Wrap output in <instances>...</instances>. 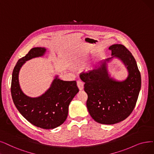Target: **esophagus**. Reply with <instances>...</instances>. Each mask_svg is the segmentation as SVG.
<instances>
[{
    "mask_svg": "<svg viewBox=\"0 0 154 154\" xmlns=\"http://www.w3.org/2000/svg\"><path fill=\"white\" fill-rule=\"evenodd\" d=\"M77 84L78 88L80 90H82L84 89V83L82 81H81V80H79V81H77Z\"/></svg>",
    "mask_w": 154,
    "mask_h": 154,
    "instance_id": "1",
    "label": "esophagus"
}]
</instances>
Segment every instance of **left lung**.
<instances>
[{
  "label": "left lung",
  "mask_w": 154,
  "mask_h": 154,
  "mask_svg": "<svg viewBox=\"0 0 154 154\" xmlns=\"http://www.w3.org/2000/svg\"><path fill=\"white\" fill-rule=\"evenodd\" d=\"M112 57L121 59L128 70V77L118 82L110 78L106 62L97 69L82 73L80 77L85 82L88 94L87 108L91 117L99 123L113 125L128 118L135 108L140 88L141 75L135 59L123 45L116 44L109 48Z\"/></svg>",
  "instance_id": "obj_1"
}]
</instances>
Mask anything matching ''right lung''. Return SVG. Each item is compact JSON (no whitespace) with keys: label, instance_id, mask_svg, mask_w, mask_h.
<instances>
[{"label":"right lung","instance_id":"add662e5","mask_svg":"<svg viewBox=\"0 0 154 154\" xmlns=\"http://www.w3.org/2000/svg\"><path fill=\"white\" fill-rule=\"evenodd\" d=\"M45 51V48H33L19 60L13 70L11 91L17 109L29 123L39 128L50 130L64 123L68 116L69 106L79 89L75 81H64L56 77L42 96L31 98L24 94L19 84V70L26 61L43 56Z\"/></svg>","mask_w":154,"mask_h":154}]
</instances>
